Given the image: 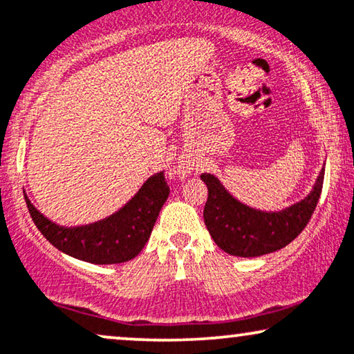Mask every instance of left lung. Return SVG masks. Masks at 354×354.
Wrapping results in <instances>:
<instances>
[{"mask_svg": "<svg viewBox=\"0 0 354 354\" xmlns=\"http://www.w3.org/2000/svg\"><path fill=\"white\" fill-rule=\"evenodd\" d=\"M325 166L308 196L282 211H261L241 203L214 174L203 173L207 186L204 224L224 252L237 257H259L275 252L295 239L312 218L320 199Z\"/></svg>", "mask_w": 354, "mask_h": 354, "instance_id": "8db88e82", "label": "left lung"}]
</instances>
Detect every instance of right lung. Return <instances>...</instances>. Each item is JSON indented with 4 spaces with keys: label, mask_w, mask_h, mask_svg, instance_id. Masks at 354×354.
Listing matches in <instances>:
<instances>
[{
    "label": "right lung",
    "mask_w": 354,
    "mask_h": 354,
    "mask_svg": "<svg viewBox=\"0 0 354 354\" xmlns=\"http://www.w3.org/2000/svg\"><path fill=\"white\" fill-rule=\"evenodd\" d=\"M168 194L165 174L160 171L148 178L138 193L112 216L75 227L53 223L26 194L24 199L36 227L55 249L79 261L107 266L131 261L142 252Z\"/></svg>",
    "instance_id": "obj_1"
}]
</instances>
